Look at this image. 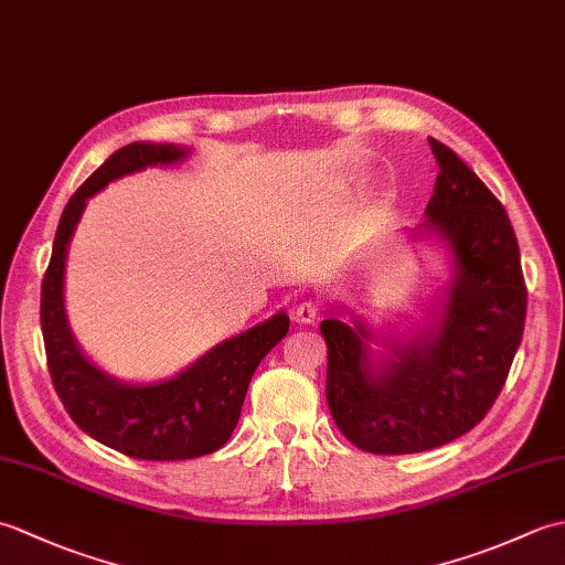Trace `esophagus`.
Returning <instances> with one entry per match:
<instances>
[{"mask_svg":"<svg viewBox=\"0 0 565 565\" xmlns=\"http://www.w3.org/2000/svg\"><path fill=\"white\" fill-rule=\"evenodd\" d=\"M322 313V306L318 301H303L301 306L296 308V320L303 322V326H310V322H316Z\"/></svg>","mask_w":565,"mask_h":565,"instance_id":"esophagus-1","label":"esophagus"}]
</instances>
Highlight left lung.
<instances>
[{
	"label": "left lung",
	"instance_id": "1",
	"mask_svg": "<svg viewBox=\"0 0 565 565\" xmlns=\"http://www.w3.org/2000/svg\"><path fill=\"white\" fill-rule=\"evenodd\" d=\"M423 227L447 243L454 279L429 328L388 342L371 362V332L328 318L326 395L334 425L371 454H415L473 429L493 407L522 342L526 286L502 203L444 142Z\"/></svg>",
	"mask_w": 565,
	"mask_h": 565
}]
</instances>
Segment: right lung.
I'll return each instance as SVG.
<instances>
[{
    "mask_svg": "<svg viewBox=\"0 0 565 565\" xmlns=\"http://www.w3.org/2000/svg\"><path fill=\"white\" fill-rule=\"evenodd\" d=\"M186 154L189 148L172 142H130L116 150L67 201L41 286L47 371L65 411L89 437L142 461L196 459L221 449L237 425L259 362L289 332V316L281 310L215 344L182 374L154 383H124L82 354L65 316L63 281L70 239L87 199L118 177L154 164H177Z\"/></svg>",
    "mask_w": 565,
    "mask_h": 565,
    "instance_id": "1",
    "label": "right lung"
}]
</instances>
